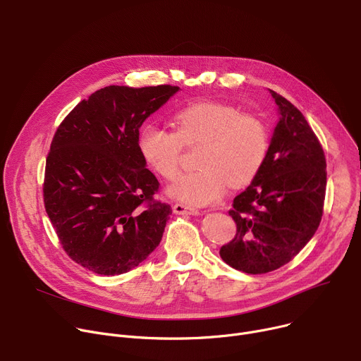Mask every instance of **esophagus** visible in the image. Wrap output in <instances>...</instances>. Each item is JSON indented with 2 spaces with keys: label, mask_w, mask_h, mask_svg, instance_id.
Instances as JSON below:
<instances>
[{
  "label": "esophagus",
  "mask_w": 361,
  "mask_h": 361,
  "mask_svg": "<svg viewBox=\"0 0 361 361\" xmlns=\"http://www.w3.org/2000/svg\"><path fill=\"white\" fill-rule=\"evenodd\" d=\"M173 212H174L176 214H183V216H195V214H199V210L191 209V207L184 206V204H181V203H176V204L173 206Z\"/></svg>",
  "instance_id": "obj_1"
}]
</instances>
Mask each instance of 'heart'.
<instances>
[{"label": "heart", "instance_id": "1", "mask_svg": "<svg viewBox=\"0 0 361 361\" xmlns=\"http://www.w3.org/2000/svg\"><path fill=\"white\" fill-rule=\"evenodd\" d=\"M174 133L155 125L140 130L138 148L147 166L171 180L178 170L183 145L200 144L195 166L167 188L170 197L187 206H209L221 199L226 185L249 184L260 171L269 151L267 125L235 106L197 102L177 111Z\"/></svg>", "mask_w": 361, "mask_h": 361}]
</instances>
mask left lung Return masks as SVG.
<instances>
[{"instance_id": "obj_1", "label": "left lung", "mask_w": 361, "mask_h": 361, "mask_svg": "<svg viewBox=\"0 0 361 361\" xmlns=\"http://www.w3.org/2000/svg\"><path fill=\"white\" fill-rule=\"evenodd\" d=\"M268 90L279 121L264 166L228 212L236 236L220 249L227 265L250 275L283 267L311 240L326 185L325 155L314 130L289 101Z\"/></svg>"}]
</instances>
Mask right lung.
I'll return each mask as SVG.
<instances>
[{"mask_svg":"<svg viewBox=\"0 0 361 361\" xmlns=\"http://www.w3.org/2000/svg\"><path fill=\"white\" fill-rule=\"evenodd\" d=\"M178 86H106L57 128L46 159L44 207L60 243L105 276L138 267L159 245L171 207L155 202L158 180L140 154L144 121Z\"/></svg>","mask_w":361,"mask_h":361,"instance_id":"add662e5","label":"right lung"}]
</instances>
